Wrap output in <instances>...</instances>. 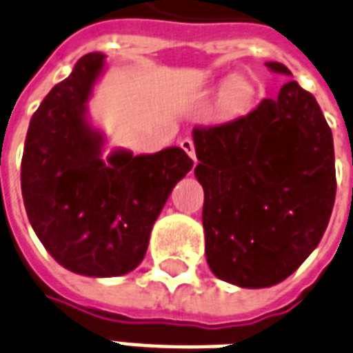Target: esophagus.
I'll use <instances>...</instances> for the list:
<instances>
[{
  "mask_svg": "<svg viewBox=\"0 0 353 353\" xmlns=\"http://www.w3.org/2000/svg\"><path fill=\"white\" fill-rule=\"evenodd\" d=\"M180 147L184 149L185 152H188V157L193 160V163H196V154H195V145H193V141H191L190 138H184L182 141H180Z\"/></svg>",
  "mask_w": 353,
  "mask_h": 353,
  "instance_id": "1",
  "label": "esophagus"
}]
</instances>
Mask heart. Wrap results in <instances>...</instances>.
<instances>
[{"label":"heart","instance_id":"b5f03b06","mask_svg":"<svg viewBox=\"0 0 353 353\" xmlns=\"http://www.w3.org/2000/svg\"><path fill=\"white\" fill-rule=\"evenodd\" d=\"M252 86L245 81H232L225 86L221 94V108L226 116H237L247 110L252 101Z\"/></svg>","mask_w":353,"mask_h":353}]
</instances>
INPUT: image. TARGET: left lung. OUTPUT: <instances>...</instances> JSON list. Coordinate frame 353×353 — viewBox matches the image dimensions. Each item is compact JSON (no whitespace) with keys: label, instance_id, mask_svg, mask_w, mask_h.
Returning <instances> with one entry per match:
<instances>
[{"label":"left lung","instance_id":"8db88e82","mask_svg":"<svg viewBox=\"0 0 353 353\" xmlns=\"http://www.w3.org/2000/svg\"><path fill=\"white\" fill-rule=\"evenodd\" d=\"M193 143L212 272L247 289L283 281L321 243L335 202L333 136L316 99L288 81L247 116L195 127Z\"/></svg>","mask_w":353,"mask_h":353}]
</instances>
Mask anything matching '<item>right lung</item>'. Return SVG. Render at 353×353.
Instances as JSON below:
<instances>
[{
    "label": "right lung",
    "mask_w": 353,
    "mask_h": 353,
    "mask_svg": "<svg viewBox=\"0 0 353 353\" xmlns=\"http://www.w3.org/2000/svg\"><path fill=\"white\" fill-rule=\"evenodd\" d=\"M106 70L103 53L77 60L32 114L21 158V195L32 230L64 269L123 276L141 263L154 221L193 168L180 147L154 154L114 149L92 125L88 101Z\"/></svg>",
    "instance_id": "obj_1"
}]
</instances>
